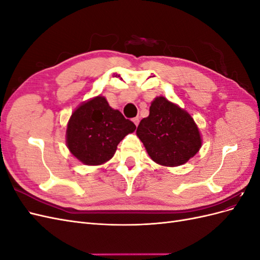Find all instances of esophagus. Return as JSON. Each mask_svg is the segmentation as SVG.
Returning a JSON list of instances; mask_svg holds the SVG:
<instances>
[{"label":"esophagus","instance_id":"1","mask_svg":"<svg viewBox=\"0 0 260 260\" xmlns=\"http://www.w3.org/2000/svg\"><path fill=\"white\" fill-rule=\"evenodd\" d=\"M133 122H135V124L138 127V124H139V122H140V118H139V117L133 118Z\"/></svg>","mask_w":260,"mask_h":260}]
</instances>
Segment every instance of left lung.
Returning <instances> with one entry per match:
<instances>
[{"mask_svg": "<svg viewBox=\"0 0 260 260\" xmlns=\"http://www.w3.org/2000/svg\"><path fill=\"white\" fill-rule=\"evenodd\" d=\"M137 136L151 159L165 167L187 162L203 143L192 116L164 96H157L152 102L149 115L141 120Z\"/></svg>", "mask_w": 260, "mask_h": 260, "instance_id": "1", "label": "left lung"}]
</instances>
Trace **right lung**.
<instances>
[{
  "label": "right lung",
  "mask_w": 260,
  "mask_h": 260,
  "mask_svg": "<svg viewBox=\"0 0 260 260\" xmlns=\"http://www.w3.org/2000/svg\"><path fill=\"white\" fill-rule=\"evenodd\" d=\"M137 129L122 114L109 106L105 96L83 102L70 116L66 145L80 162L100 166L113 158L120 141Z\"/></svg>",
  "instance_id": "right-lung-1"
}]
</instances>
